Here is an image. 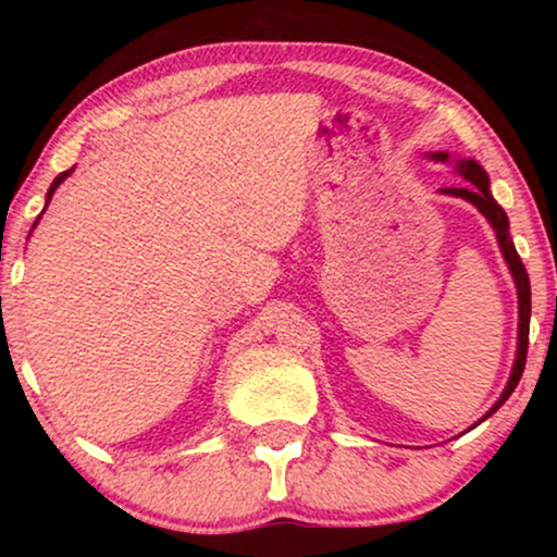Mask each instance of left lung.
<instances>
[{
	"label": "left lung",
	"instance_id": "obj_1",
	"mask_svg": "<svg viewBox=\"0 0 557 557\" xmlns=\"http://www.w3.org/2000/svg\"><path fill=\"white\" fill-rule=\"evenodd\" d=\"M430 159L434 162H450L453 170H456V175L461 177V183L453 185V188H443V194L447 196H458V198H466L469 203H474V207L487 216V222L495 230L497 235V243H500V251L505 261H508V270L513 274V283H516V290H519V348H516V361H513V372H510V380L508 385H505L500 400L495 403V406L490 408L487 417L497 411V408L503 406L505 400L510 398V393H513L516 385H519L521 374H523V367H527V348H529V317H532V287H529V274H527V267L521 264L519 253H516V246L513 240H510V230H508V216H505L503 207L495 201L490 194V177L487 172L482 170V164L474 162V159H453L447 151H434L430 154ZM484 417V419H487Z\"/></svg>",
	"mask_w": 557,
	"mask_h": 557
}]
</instances>
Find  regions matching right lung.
I'll list each match as a JSON object with an SVG mask.
<instances>
[{
	"instance_id": "obj_1",
	"label": "right lung",
	"mask_w": 557,
	"mask_h": 557,
	"mask_svg": "<svg viewBox=\"0 0 557 557\" xmlns=\"http://www.w3.org/2000/svg\"><path fill=\"white\" fill-rule=\"evenodd\" d=\"M70 172H73V170H65V172H60V175H57V177H54L52 188H49V194H47V207H49V201H52L54 190H57V188H60V183H62V181H65V177L70 175ZM38 220H41V216H38ZM38 220H36V222H38ZM34 227H36V225H34Z\"/></svg>"
}]
</instances>
